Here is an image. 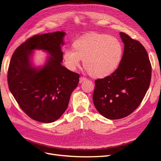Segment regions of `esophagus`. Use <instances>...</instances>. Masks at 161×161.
I'll use <instances>...</instances> for the list:
<instances>
[{"mask_svg": "<svg viewBox=\"0 0 161 161\" xmlns=\"http://www.w3.org/2000/svg\"><path fill=\"white\" fill-rule=\"evenodd\" d=\"M86 80H87L86 78H85L84 76H80V79H79V82H80V83H81V82H82L83 81H85Z\"/></svg>", "mask_w": 161, "mask_h": 161, "instance_id": "esophagus-1", "label": "esophagus"}]
</instances>
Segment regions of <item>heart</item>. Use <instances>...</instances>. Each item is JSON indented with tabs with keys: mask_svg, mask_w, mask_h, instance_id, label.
I'll return each mask as SVG.
<instances>
[{
	"mask_svg": "<svg viewBox=\"0 0 161 161\" xmlns=\"http://www.w3.org/2000/svg\"><path fill=\"white\" fill-rule=\"evenodd\" d=\"M73 51L66 50L64 60L68 69L79 67L80 60L85 69L94 78H105L118 69L123 54V47L118 39L105 33H92L73 43Z\"/></svg>",
	"mask_w": 161,
	"mask_h": 161,
	"instance_id": "1",
	"label": "heart"
}]
</instances>
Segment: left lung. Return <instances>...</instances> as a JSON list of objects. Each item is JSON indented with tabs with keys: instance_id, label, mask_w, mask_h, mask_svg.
Returning a JSON list of instances; mask_svg holds the SVG:
<instances>
[{
	"instance_id": "8db88e82",
	"label": "left lung",
	"mask_w": 161,
	"mask_h": 161,
	"mask_svg": "<svg viewBox=\"0 0 161 161\" xmlns=\"http://www.w3.org/2000/svg\"><path fill=\"white\" fill-rule=\"evenodd\" d=\"M124 54L114 73L95 80L92 100L105 118L119 119L138 108L149 88L152 66L148 53L138 41L120 32Z\"/></svg>"
}]
</instances>
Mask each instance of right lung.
<instances>
[{
    "instance_id": "add662e5",
    "label": "right lung",
    "mask_w": 161,
    "mask_h": 161,
    "mask_svg": "<svg viewBox=\"0 0 161 161\" xmlns=\"http://www.w3.org/2000/svg\"><path fill=\"white\" fill-rule=\"evenodd\" d=\"M64 36V32L56 31L28 38L14 52L9 63V90L23 112L40 122L51 123L60 118L79 84L80 75L61 64ZM36 49L51 54L46 65L39 70L29 61L31 51Z\"/></svg>"
}]
</instances>
